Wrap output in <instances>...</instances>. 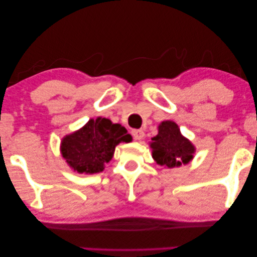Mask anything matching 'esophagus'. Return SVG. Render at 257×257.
Here are the masks:
<instances>
[{"mask_svg": "<svg viewBox=\"0 0 257 257\" xmlns=\"http://www.w3.org/2000/svg\"><path fill=\"white\" fill-rule=\"evenodd\" d=\"M132 137L134 140H141L145 137V132L142 130H132Z\"/></svg>", "mask_w": 257, "mask_h": 257, "instance_id": "1", "label": "esophagus"}]
</instances>
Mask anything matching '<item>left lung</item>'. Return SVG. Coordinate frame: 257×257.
<instances>
[{"label":"left lung","mask_w":257,"mask_h":257,"mask_svg":"<svg viewBox=\"0 0 257 257\" xmlns=\"http://www.w3.org/2000/svg\"><path fill=\"white\" fill-rule=\"evenodd\" d=\"M150 147L157 164L170 168L188 164L195 153V147L181 136L178 125L171 120L163 121L159 125L158 134L153 138Z\"/></svg>","instance_id":"8db88e82"}]
</instances>
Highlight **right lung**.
I'll return each instance as SVG.
<instances>
[{"label": "right lung", "mask_w": 257, "mask_h": 257, "mask_svg": "<svg viewBox=\"0 0 257 257\" xmlns=\"http://www.w3.org/2000/svg\"><path fill=\"white\" fill-rule=\"evenodd\" d=\"M124 126L107 118L90 119L79 131L67 136L61 142V154L67 164L78 173H99L113 156L119 142H131Z\"/></svg>", "instance_id": "add662e5"}]
</instances>
